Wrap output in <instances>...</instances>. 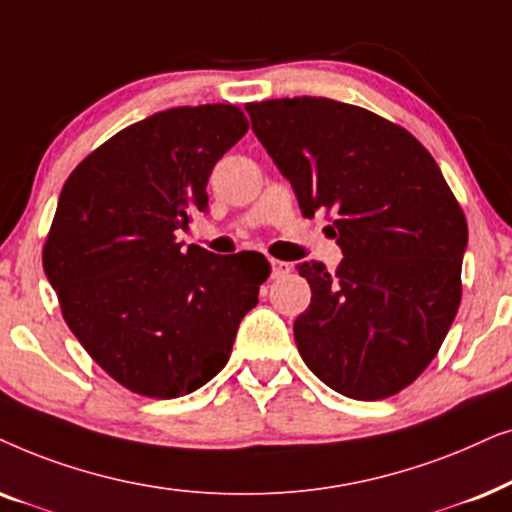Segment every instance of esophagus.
<instances>
[{
	"instance_id": "obj_1",
	"label": "esophagus",
	"mask_w": 512,
	"mask_h": 512,
	"mask_svg": "<svg viewBox=\"0 0 512 512\" xmlns=\"http://www.w3.org/2000/svg\"><path fill=\"white\" fill-rule=\"evenodd\" d=\"M290 271H292V264H290V262L271 260V276H274V278H283V276H288Z\"/></svg>"
}]
</instances>
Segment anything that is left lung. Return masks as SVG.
Masks as SVG:
<instances>
[{"label":"left lung","instance_id":"8db88e82","mask_svg":"<svg viewBox=\"0 0 512 512\" xmlns=\"http://www.w3.org/2000/svg\"><path fill=\"white\" fill-rule=\"evenodd\" d=\"M245 109L302 215L332 213L325 234L344 252L335 274L297 264L311 285L292 327L299 356L346 398L403 391L461 302L468 224L438 163L405 128L346 102L302 95Z\"/></svg>","mask_w":512,"mask_h":512}]
</instances>
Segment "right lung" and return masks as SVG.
<instances>
[{"instance_id": "right-lung-1", "label": "right lung", "mask_w": 512, "mask_h": 512, "mask_svg": "<svg viewBox=\"0 0 512 512\" xmlns=\"http://www.w3.org/2000/svg\"><path fill=\"white\" fill-rule=\"evenodd\" d=\"M248 131L236 105L173 107L86 156L60 192L44 271L65 323L128 391L180 398L227 365L269 262L175 234L208 210L215 163Z\"/></svg>"}]
</instances>
